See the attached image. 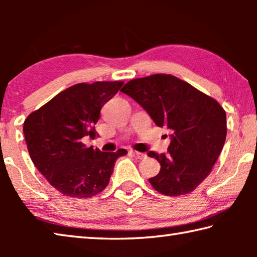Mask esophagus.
<instances>
[{
    "label": "esophagus",
    "instance_id": "34e87169",
    "mask_svg": "<svg viewBox=\"0 0 257 257\" xmlns=\"http://www.w3.org/2000/svg\"><path fill=\"white\" fill-rule=\"evenodd\" d=\"M130 153H133L136 158L138 159H145L146 158V154L145 153H142V152H137V151H130Z\"/></svg>",
    "mask_w": 257,
    "mask_h": 257
}]
</instances>
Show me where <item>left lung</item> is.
<instances>
[{"label": "left lung", "mask_w": 257, "mask_h": 257, "mask_svg": "<svg viewBox=\"0 0 257 257\" xmlns=\"http://www.w3.org/2000/svg\"><path fill=\"white\" fill-rule=\"evenodd\" d=\"M121 92L135 99L158 127L171 132L167 154L150 151L160 172L149 181L159 193L179 196L210 175L223 149L227 115L214 98L171 75L156 73L128 81Z\"/></svg>", "instance_id": "8db88e82"}]
</instances>
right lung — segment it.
Segmentation results:
<instances>
[{"mask_svg": "<svg viewBox=\"0 0 257 257\" xmlns=\"http://www.w3.org/2000/svg\"><path fill=\"white\" fill-rule=\"evenodd\" d=\"M122 81L73 85L30 113L24 135L35 167L50 185L66 196L87 198L108 185L118 158L125 150L101 152L81 138H95V124L104 104L119 92Z\"/></svg>", "mask_w": 257, "mask_h": 257, "instance_id": "right-lung-1", "label": "right lung"}]
</instances>
